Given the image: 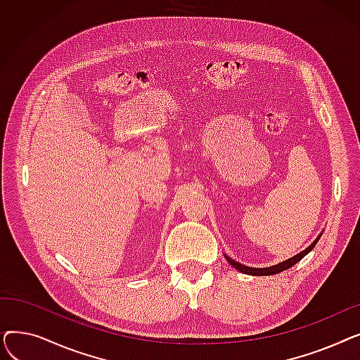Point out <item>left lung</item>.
<instances>
[{"mask_svg":"<svg viewBox=\"0 0 360 360\" xmlns=\"http://www.w3.org/2000/svg\"><path fill=\"white\" fill-rule=\"evenodd\" d=\"M321 235L323 233H319L318 236H316V239L309 245L308 248H305L304 251H300L299 254H296V255H293V257H290V258H288L286 261H281V262H278V264H274V266H271V267H262V269H255V267H248V266H243V264H240V262H238V261H235V259H232L231 257H228L224 254V258L228 259V262L231 264L232 267H235L238 271H240V273H243V274H250V276H273V274H277V273H281V271H285V270H288V269H290V267H293L296 262H299L302 258H304L305 255H308L312 250H314V247L316 245V242L319 240V238H321Z\"/></svg>","mask_w":360,"mask_h":360,"instance_id":"obj_1","label":"left lung"}]
</instances>
